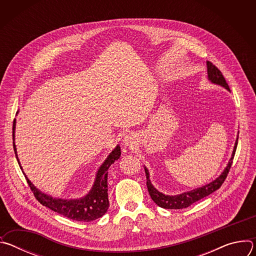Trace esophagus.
Instances as JSON below:
<instances>
[{
    "mask_svg": "<svg viewBox=\"0 0 256 256\" xmlns=\"http://www.w3.org/2000/svg\"><path fill=\"white\" fill-rule=\"evenodd\" d=\"M124 144L126 146V148H130V149H132L134 147L136 144V140H134V136L132 134H128L124 136Z\"/></svg>",
    "mask_w": 256,
    "mask_h": 256,
    "instance_id": "obj_1",
    "label": "esophagus"
}]
</instances>
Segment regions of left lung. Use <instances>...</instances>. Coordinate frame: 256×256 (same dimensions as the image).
<instances>
[{
	"instance_id": "8db88e82",
	"label": "left lung",
	"mask_w": 256,
	"mask_h": 256,
	"mask_svg": "<svg viewBox=\"0 0 256 256\" xmlns=\"http://www.w3.org/2000/svg\"><path fill=\"white\" fill-rule=\"evenodd\" d=\"M206 68H208V79L216 85H220L222 87H224L225 89H227L228 91H230V88L223 76V74L221 72V70H218L214 64H212L210 62H206ZM239 134V132H238ZM237 144H238V138L235 142V146L233 149V153H232V157L228 162L227 167L225 168V170L222 172V174L218 176V178H216L214 181L210 182L208 184H206L202 188H196L194 190L190 192H186L181 194H177V196H167L164 194L160 192H158L153 184H151L150 180V174L148 169L144 167V172H146V176H147V188H148V192L149 194L151 196V198L154 200V202L163 208H170V210H180V208H186L190 206H192V204H194L196 202L210 196V194H212L214 192H216V190H218L221 188V186L223 184V182L225 181L229 170L232 166L233 163V159L235 156V152H236V148H237Z\"/></svg>"
}]
</instances>
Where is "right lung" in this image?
Returning <instances> with one entry per match:
<instances>
[{
    "instance_id": "right-lung-1",
    "label": "right lung",
    "mask_w": 256,
    "mask_h": 256,
    "mask_svg": "<svg viewBox=\"0 0 256 256\" xmlns=\"http://www.w3.org/2000/svg\"><path fill=\"white\" fill-rule=\"evenodd\" d=\"M15 126H16V120H14L13 122V146H14V152H15L18 164L22 169L20 161L18 159L16 146L14 142ZM120 154H122L120 147V144H118L116 149L108 155V157L99 167L91 190L84 198H77V200L54 198L52 196H48L46 194L42 192L38 188H36L32 184V182L27 178L26 174L23 172V169H22V172L27 180V184L31 188L34 196L42 206H46V208L52 210L54 212H58L68 218H72V220L74 221L91 222L102 216L107 212V208L109 206L108 194H107L108 168L110 167V165L114 164L118 159H120Z\"/></svg>"
}]
</instances>
